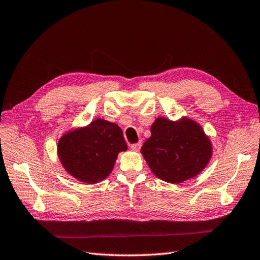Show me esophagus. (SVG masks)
I'll list each match as a JSON object with an SVG mask.
<instances>
[{"label": "esophagus", "mask_w": 260, "mask_h": 260, "mask_svg": "<svg viewBox=\"0 0 260 260\" xmlns=\"http://www.w3.org/2000/svg\"><path fill=\"white\" fill-rule=\"evenodd\" d=\"M141 146H142V143L141 142H139V143H135V144H132L131 145V149L133 150V151H140V149H141Z\"/></svg>", "instance_id": "1"}]
</instances>
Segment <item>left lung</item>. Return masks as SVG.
I'll use <instances>...</instances> for the list:
<instances>
[{"label": "left lung", "instance_id": "1", "mask_svg": "<svg viewBox=\"0 0 260 260\" xmlns=\"http://www.w3.org/2000/svg\"><path fill=\"white\" fill-rule=\"evenodd\" d=\"M151 171L167 182L180 184L197 176L212 156V144L196 121L156 118L141 149Z\"/></svg>", "mask_w": 260, "mask_h": 260}]
</instances>
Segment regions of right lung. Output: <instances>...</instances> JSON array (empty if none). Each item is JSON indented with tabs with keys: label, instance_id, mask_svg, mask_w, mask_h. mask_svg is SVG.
I'll list each match as a JSON object with an SVG mask.
<instances>
[{
	"label": "right lung",
	"instance_id": "obj_1",
	"mask_svg": "<svg viewBox=\"0 0 260 260\" xmlns=\"http://www.w3.org/2000/svg\"><path fill=\"white\" fill-rule=\"evenodd\" d=\"M127 144L118 125L98 118L83 128L73 129L58 141V157L64 169L85 184L108 177L120 151Z\"/></svg>",
	"mask_w": 260,
	"mask_h": 260
}]
</instances>
